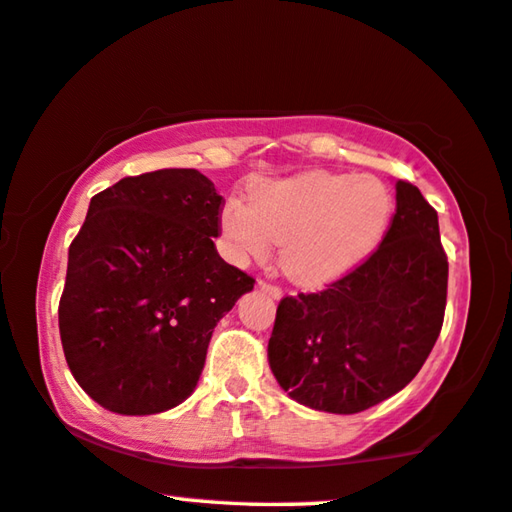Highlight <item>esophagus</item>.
Instances as JSON below:
<instances>
[{
  "mask_svg": "<svg viewBox=\"0 0 512 512\" xmlns=\"http://www.w3.org/2000/svg\"><path fill=\"white\" fill-rule=\"evenodd\" d=\"M257 289H259V291H264V294H269V296H271V298H275V300L282 298V289H280V287H275V285H269V282H264V280H259V282H257Z\"/></svg>",
  "mask_w": 512,
  "mask_h": 512,
  "instance_id": "1",
  "label": "esophagus"
}]
</instances>
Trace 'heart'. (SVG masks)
<instances>
[{"label":"heart","instance_id":"b5f03b06","mask_svg":"<svg viewBox=\"0 0 512 512\" xmlns=\"http://www.w3.org/2000/svg\"><path fill=\"white\" fill-rule=\"evenodd\" d=\"M248 198L227 200L218 216L225 253L243 264L280 243L282 273L307 289L360 269L383 246L396 209L392 189L378 177L328 170L257 182Z\"/></svg>","mask_w":512,"mask_h":512}]
</instances>
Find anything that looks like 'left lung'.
Masks as SVG:
<instances>
[{
  "label": "left lung",
  "instance_id": "1",
  "mask_svg": "<svg viewBox=\"0 0 512 512\" xmlns=\"http://www.w3.org/2000/svg\"><path fill=\"white\" fill-rule=\"evenodd\" d=\"M446 280L437 212L399 180L383 246L326 291L280 300L269 339L278 385L332 415H355L401 392L440 337Z\"/></svg>",
  "mask_w": 512,
  "mask_h": 512
}]
</instances>
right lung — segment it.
<instances>
[{
    "instance_id": "1",
    "label": "right lung",
    "mask_w": 512,
    "mask_h": 512,
    "mask_svg": "<svg viewBox=\"0 0 512 512\" xmlns=\"http://www.w3.org/2000/svg\"><path fill=\"white\" fill-rule=\"evenodd\" d=\"M221 205L193 168L125 177L91 198L59 330L72 376L104 410L157 415L196 389L216 323L255 285L216 253Z\"/></svg>"
}]
</instances>
